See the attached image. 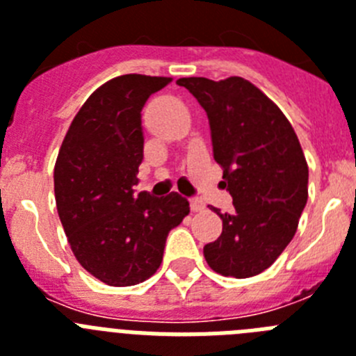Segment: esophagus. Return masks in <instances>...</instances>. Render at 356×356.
Wrapping results in <instances>:
<instances>
[{
    "label": "esophagus",
    "instance_id": "1",
    "mask_svg": "<svg viewBox=\"0 0 356 356\" xmlns=\"http://www.w3.org/2000/svg\"><path fill=\"white\" fill-rule=\"evenodd\" d=\"M191 210H193V212H203V210H205V203L201 200H197V197H193V200H191Z\"/></svg>",
    "mask_w": 356,
    "mask_h": 356
}]
</instances>
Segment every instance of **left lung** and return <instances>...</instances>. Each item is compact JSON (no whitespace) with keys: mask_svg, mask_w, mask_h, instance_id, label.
Returning <instances> with one entry per match:
<instances>
[{"mask_svg":"<svg viewBox=\"0 0 356 356\" xmlns=\"http://www.w3.org/2000/svg\"><path fill=\"white\" fill-rule=\"evenodd\" d=\"M209 115L213 159L234 210L221 213L219 238L203 248L222 276L250 278L271 267L294 237L308 200V165L284 112L241 76L176 81Z\"/></svg>","mask_w":356,"mask_h":356,"instance_id":"8db88e82","label":"left lung"}]
</instances>
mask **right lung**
Segmentation results:
<instances>
[{
	"instance_id": "obj_1",
	"label": "right lung",
	"mask_w": 356,
	"mask_h": 356,
	"mask_svg": "<svg viewBox=\"0 0 356 356\" xmlns=\"http://www.w3.org/2000/svg\"><path fill=\"white\" fill-rule=\"evenodd\" d=\"M171 80L122 74L97 87L56 156V210L69 246L85 271L110 287L155 275L169 232L191 212L180 194L135 197L131 188L143 162L140 110Z\"/></svg>"
}]
</instances>
